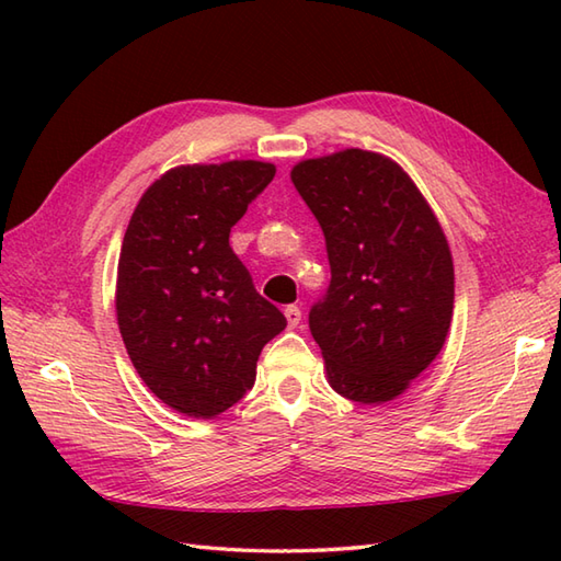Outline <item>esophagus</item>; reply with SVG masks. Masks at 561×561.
<instances>
[{
    "instance_id": "esophagus-1",
    "label": "esophagus",
    "mask_w": 561,
    "mask_h": 561,
    "mask_svg": "<svg viewBox=\"0 0 561 561\" xmlns=\"http://www.w3.org/2000/svg\"><path fill=\"white\" fill-rule=\"evenodd\" d=\"M284 316H287L289 328H296L301 323V308L299 306H287V308H284Z\"/></svg>"
}]
</instances>
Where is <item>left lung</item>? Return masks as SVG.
I'll list each match as a JSON object with an SVG mask.
<instances>
[{
	"mask_svg": "<svg viewBox=\"0 0 561 561\" xmlns=\"http://www.w3.org/2000/svg\"><path fill=\"white\" fill-rule=\"evenodd\" d=\"M291 183L325 236L330 287L308 313L328 380L388 402L436 359L453 316L450 248L412 178L376 151L294 165Z\"/></svg>",
	"mask_w": 561,
	"mask_h": 561,
	"instance_id": "1",
	"label": "left lung"
}]
</instances>
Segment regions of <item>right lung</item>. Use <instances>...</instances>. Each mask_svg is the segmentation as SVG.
Returning <instances> with one entry per match:
<instances>
[{
    "label": "right lung",
    "instance_id": "1",
    "mask_svg": "<svg viewBox=\"0 0 561 561\" xmlns=\"http://www.w3.org/2000/svg\"><path fill=\"white\" fill-rule=\"evenodd\" d=\"M262 161L178 165L151 183L117 260L115 311L139 378L175 412L211 420L255 383L262 347L287 328L229 245L274 178Z\"/></svg>",
    "mask_w": 561,
    "mask_h": 561
}]
</instances>
